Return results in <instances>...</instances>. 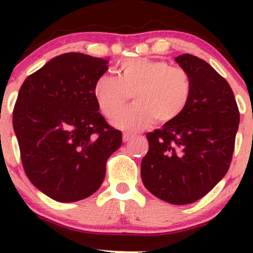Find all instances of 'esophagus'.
<instances>
[{"mask_svg": "<svg viewBox=\"0 0 253 253\" xmlns=\"http://www.w3.org/2000/svg\"><path fill=\"white\" fill-rule=\"evenodd\" d=\"M132 138H133V136H132V134H129V133H124V142H125V143L129 142Z\"/></svg>", "mask_w": 253, "mask_h": 253, "instance_id": "1", "label": "esophagus"}]
</instances>
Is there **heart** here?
<instances>
[{
	"label": "heart",
	"instance_id": "obj_1",
	"mask_svg": "<svg viewBox=\"0 0 253 253\" xmlns=\"http://www.w3.org/2000/svg\"><path fill=\"white\" fill-rule=\"evenodd\" d=\"M134 94L136 104L119 111ZM93 95L101 114L120 129L137 132L157 120L169 124L183 114L192 95V82L183 68L168 61L138 57L120 63L119 77L101 75L93 86Z\"/></svg>",
	"mask_w": 253,
	"mask_h": 253
}]
</instances>
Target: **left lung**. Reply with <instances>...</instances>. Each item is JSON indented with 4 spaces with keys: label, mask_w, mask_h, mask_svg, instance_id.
<instances>
[{
    "label": "left lung",
    "mask_w": 253,
    "mask_h": 253,
    "mask_svg": "<svg viewBox=\"0 0 253 253\" xmlns=\"http://www.w3.org/2000/svg\"><path fill=\"white\" fill-rule=\"evenodd\" d=\"M190 75L192 95L183 114L147 133L141 164L147 190L165 202L205 197L230 168L240 112L233 90L209 63L190 53L175 58Z\"/></svg>",
    "instance_id": "left-lung-1"
}]
</instances>
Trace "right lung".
<instances>
[{
	"label": "right lung",
	"mask_w": 253,
	"mask_h": 253,
	"mask_svg": "<svg viewBox=\"0 0 253 253\" xmlns=\"http://www.w3.org/2000/svg\"><path fill=\"white\" fill-rule=\"evenodd\" d=\"M108 60L79 52L56 56L19 89L13 128L30 182L58 202H76L103 183L106 162L122 143L93 95Z\"/></svg>",
	"instance_id": "obj_1"
}]
</instances>
